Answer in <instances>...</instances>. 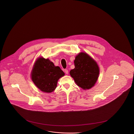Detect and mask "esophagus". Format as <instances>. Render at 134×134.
<instances>
[{"mask_svg": "<svg viewBox=\"0 0 134 134\" xmlns=\"http://www.w3.org/2000/svg\"><path fill=\"white\" fill-rule=\"evenodd\" d=\"M64 71H65V73L66 74H68L69 71H68V70L67 69H65V70H64Z\"/></svg>", "mask_w": 134, "mask_h": 134, "instance_id": "esophagus-1", "label": "esophagus"}]
</instances>
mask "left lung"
Wrapping results in <instances>:
<instances>
[{"label":"left lung","mask_w":134,"mask_h":134,"mask_svg":"<svg viewBox=\"0 0 134 134\" xmlns=\"http://www.w3.org/2000/svg\"><path fill=\"white\" fill-rule=\"evenodd\" d=\"M75 69L70 74L76 84L84 90L90 89L97 81L99 68L97 63L85 52H81L74 60Z\"/></svg>","instance_id":"obj_1"}]
</instances>
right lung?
Wrapping results in <instances>:
<instances>
[{"label":"right lung","instance_id":"obj_1","mask_svg":"<svg viewBox=\"0 0 134 134\" xmlns=\"http://www.w3.org/2000/svg\"><path fill=\"white\" fill-rule=\"evenodd\" d=\"M64 73L59 66H55L49 59L39 57L31 72V78L42 91L50 93L57 88V81Z\"/></svg>","mask_w":134,"mask_h":134}]
</instances>
